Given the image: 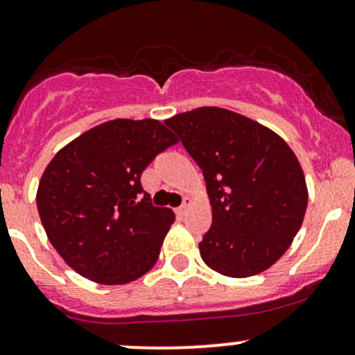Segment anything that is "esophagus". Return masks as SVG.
I'll return each instance as SVG.
<instances>
[{
  "instance_id": "esophagus-1",
  "label": "esophagus",
  "mask_w": 355,
  "mask_h": 355,
  "mask_svg": "<svg viewBox=\"0 0 355 355\" xmlns=\"http://www.w3.org/2000/svg\"><path fill=\"white\" fill-rule=\"evenodd\" d=\"M191 204H192V200L189 199V198H185L184 199V204H182V206L178 207V214H185V213H187V211L191 209Z\"/></svg>"
}]
</instances>
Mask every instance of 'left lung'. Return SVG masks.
Segmentation results:
<instances>
[{
    "instance_id": "left-lung-1",
    "label": "left lung",
    "mask_w": 355,
    "mask_h": 355,
    "mask_svg": "<svg viewBox=\"0 0 355 355\" xmlns=\"http://www.w3.org/2000/svg\"><path fill=\"white\" fill-rule=\"evenodd\" d=\"M164 123L202 170L213 223L199 244L211 270L247 278L273 266L307 207L299 159L278 134L235 111L204 106Z\"/></svg>"
}]
</instances>
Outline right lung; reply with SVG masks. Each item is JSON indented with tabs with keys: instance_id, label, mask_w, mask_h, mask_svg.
I'll list each match as a JSON object with an SVG mask.
<instances>
[{
	"instance_id": "right-lung-1",
	"label": "right lung",
	"mask_w": 355,
	"mask_h": 355,
	"mask_svg": "<svg viewBox=\"0 0 355 355\" xmlns=\"http://www.w3.org/2000/svg\"><path fill=\"white\" fill-rule=\"evenodd\" d=\"M178 139L161 121H106L60 149L37 189V211L53 247L71 270L101 285L148 273L175 221L141 185L155 157Z\"/></svg>"
}]
</instances>
